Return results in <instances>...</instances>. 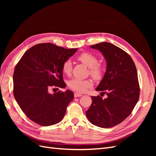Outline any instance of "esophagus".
<instances>
[{"label":"esophagus","mask_w":156,"mask_h":156,"mask_svg":"<svg viewBox=\"0 0 156 156\" xmlns=\"http://www.w3.org/2000/svg\"><path fill=\"white\" fill-rule=\"evenodd\" d=\"M81 96H82V95L81 94H79V93H77V92H75V93H74V97L75 98H77V97H81Z\"/></svg>","instance_id":"esophagus-1"}]
</instances>
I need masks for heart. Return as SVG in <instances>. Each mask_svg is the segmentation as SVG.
<instances>
[{
  "mask_svg": "<svg viewBox=\"0 0 156 156\" xmlns=\"http://www.w3.org/2000/svg\"><path fill=\"white\" fill-rule=\"evenodd\" d=\"M77 59L89 68V73L94 79H100L103 74V68L98 64V57L89 52H83L77 56ZM62 69L64 74L69 75L72 71V62L69 59L65 60L62 65ZM92 82L88 79L73 78L69 81L68 87L72 90L82 93L92 86Z\"/></svg>",
  "mask_w": 156,
  "mask_h": 156,
  "instance_id": "b5f03b06",
  "label": "heart"
}]
</instances>
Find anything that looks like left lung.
<instances>
[{
	"mask_svg": "<svg viewBox=\"0 0 156 156\" xmlns=\"http://www.w3.org/2000/svg\"><path fill=\"white\" fill-rule=\"evenodd\" d=\"M90 47L100 51L106 60V72L96 90L106 94L107 98L92 96L86 115L92 124L109 128L123 122L138 101L137 72L131 56L114 44L101 42Z\"/></svg>",
	"mask_w": 156,
	"mask_h": 156,
	"instance_id": "1",
	"label": "left lung"
}]
</instances>
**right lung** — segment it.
Listing matches in <instances>:
<instances>
[{
	"label": "right lung",
	"instance_id": "1",
	"mask_svg": "<svg viewBox=\"0 0 156 156\" xmlns=\"http://www.w3.org/2000/svg\"><path fill=\"white\" fill-rule=\"evenodd\" d=\"M77 49H64L53 44H40L28 49L14 69L13 96L27 116L35 123L49 126L64 118L73 93L51 94V87L65 88L62 65Z\"/></svg>",
	"mask_w": 156,
	"mask_h": 156
}]
</instances>
